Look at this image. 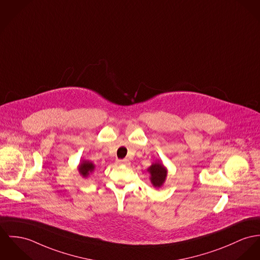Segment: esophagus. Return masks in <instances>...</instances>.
Listing matches in <instances>:
<instances>
[{
	"instance_id": "obj_1",
	"label": "esophagus",
	"mask_w": 260,
	"mask_h": 260,
	"mask_svg": "<svg viewBox=\"0 0 260 260\" xmlns=\"http://www.w3.org/2000/svg\"><path fill=\"white\" fill-rule=\"evenodd\" d=\"M117 163L120 164V165H128L129 164V160L126 159V158L125 159L118 160Z\"/></svg>"
}]
</instances>
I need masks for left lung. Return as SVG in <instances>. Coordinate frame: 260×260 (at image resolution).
I'll return each mask as SVG.
<instances>
[{
  "label": "left lung",
  "instance_id": "1",
  "mask_svg": "<svg viewBox=\"0 0 260 260\" xmlns=\"http://www.w3.org/2000/svg\"><path fill=\"white\" fill-rule=\"evenodd\" d=\"M147 171L150 173V181L152 185L157 188L161 187L167 176V170L164 165L160 162H155L151 164Z\"/></svg>",
  "mask_w": 260,
  "mask_h": 260
}]
</instances>
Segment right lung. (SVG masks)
<instances>
[{
  "label": "right lung",
  "mask_w": 260,
  "mask_h": 260,
  "mask_svg": "<svg viewBox=\"0 0 260 260\" xmlns=\"http://www.w3.org/2000/svg\"><path fill=\"white\" fill-rule=\"evenodd\" d=\"M94 169H95V165L88 160H83L78 167L79 173L83 177H88V175L90 173H92L94 171Z\"/></svg>",
  "instance_id": "obj_1"
}]
</instances>
